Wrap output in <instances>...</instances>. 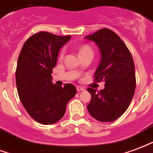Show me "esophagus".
Wrapping results in <instances>:
<instances>
[{"instance_id": "34e87169", "label": "esophagus", "mask_w": 153, "mask_h": 153, "mask_svg": "<svg viewBox=\"0 0 153 153\" xmlns=\"http://www.w3.org/2000/svg\"><path fill=\"white\" fill-rule=\"evenodd\" d=\"M76 89H77V91H84L85 90V88H83V87H79V86H78V87H76Z\"/></svg>"}]
</instances>
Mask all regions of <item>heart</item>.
<instances>
[{
	"instance_id": "1",
	"label": "heart",
	"mask_w": 153,
	"mask_h": 153,
	"mask_svg": "<svg viewBox=\"0 0 153 153\" xmlns=\"http://www.w3.org/2000/svg\"><path fill=\"white\" fill-rule=\"evenodd\" d=\"M79 56H82L85 54V53H93V51H92L91 47L88 45H81L79 48ZM63 55V51H61L59 53V57L62 58Z\"/></svg>"
}]
</instances>
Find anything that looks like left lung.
Returning <instances> with one entry per match:
<instances>
[{"label":"left lung","instance_id":"left-lung-1","mask_svg":"<svg viewBox=\"0 0 153 153\" xmlns=\"http://www.w3.org/2000/svg\"><path fill=\"white\" fill-rule=\"evenodd\" d=\"M86 38L95 42L101 52L95 81H105V88L100 91L87 88L92 97L87 110L98 121L111 122L125 112L133 98L136 81L132 56L122 39L109 29H101Z\"/></svg>","mask_w":153,"mask_h":153}]
</instances>
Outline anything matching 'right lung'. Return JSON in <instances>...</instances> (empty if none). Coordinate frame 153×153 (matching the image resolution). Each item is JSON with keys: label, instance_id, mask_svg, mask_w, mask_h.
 <instances>
[{"label": "right lung", "instance_id": "obj_1", "mask_svg": "<svg viewBox=\"0 0 153 153\" xmlns=\"http://www.w3.org/2000/svg\"><path fill=\"white\" fill-rule=\"evenodd\" d=\"M71 36L40 31L25 41L16 69L17 93L22 105L35 121L52 124L63 117L67 102L76 95L74 85L52 82L58 53Z\"/></svg>", "mask_w": 153, "mask_h": 153}]
</instances>
